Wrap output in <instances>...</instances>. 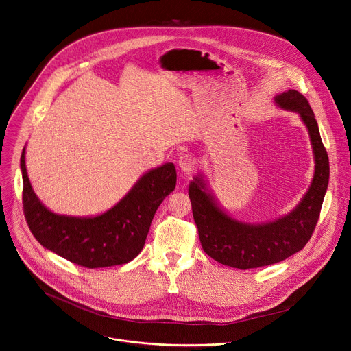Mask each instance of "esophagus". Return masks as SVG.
Masks as SVG:
<instances>
[{
	"mask_svg": "<svg viewBox=\"0 0 351 351\" xmlns=\"http://www.w3.org/2000/svg\"><path fill=\"white\" fill-rule=\"evenodd\" d=\"M178 162H179V167L183 172H191V171H194V168L196 167L194 157L189 155V154H184V155L179 157Z\"/></svg>",
	"mask_w": 351,
	"mask_h": 351,
	"instance_id": "esophagus-1",
	"label": "esophagus"
}]
</instances>
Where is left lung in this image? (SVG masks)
Wrapping results in <instances>:
<instances>
[{"instance_id": "8db88e82", "label": "left lung", "mask_w": 351, "mask_h": 351, "mask_svg": "<svg viewBox=\"0 0 351 351\" xmlns=\"http://www.w3.org/2000/svg\"><path fill=\"white\" fill-rule=\"evenodd\" d=\"M276 104L300 114L315 155L311 187L291 214L264 225H246L234 221L215 204L200 178H195L189 190L204 253L223 265L243 271L272 265L302 250L315 230L328 186V156L307 98L296 90H288L276 97Z\"/></svg>"}]
</instances>
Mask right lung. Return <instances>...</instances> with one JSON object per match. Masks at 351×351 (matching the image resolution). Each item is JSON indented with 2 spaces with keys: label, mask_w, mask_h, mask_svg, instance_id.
<instances>
[{
  "label": "right lung",
  "mask_w": 351,
  "mask_h": 351,
  "mask_svg": "<svg viewBox=\"0 0 351 351\" xmlns=\"http://www.w3.org/2000/svg\"><path fill=\"white\" fill-rule=\"evenodd\" d=\"M23 208L29 230L40 243L79 267L94 269L122 265L143 250L158 206L176 186L172 162L147 172L113 208L93 218L56 215L32 190L21 154Z\"/></svg>",
  "instance_id": "1"
}]
</instances>
